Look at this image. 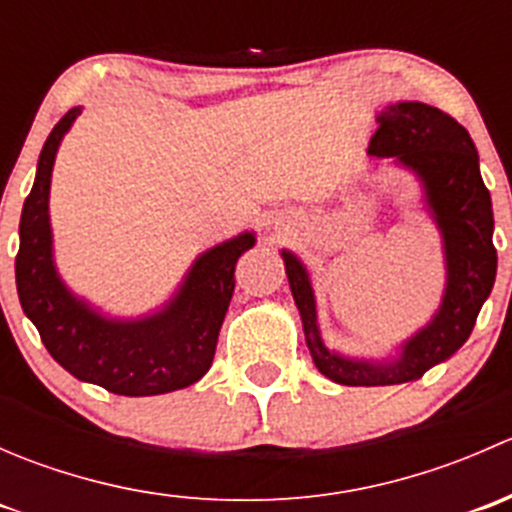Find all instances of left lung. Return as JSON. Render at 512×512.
<instances>
[{"label":"left lung","mask_w":512,"mask_h":512,"mask_svg":"<svg viewBox=\"0 0 512 512\" xmlns=\"http://www.w3.org/2000/svg\"><path fill=\"white\" fill-rule=\"evenodd\" d=\"M371 158H391L421 185V203L441 235L446 285L441 304L418 332L386 359H359L329 349L319 332L317 299L307 265L282 250L294 304L314 366L342 386H391L416 381L453 356L471 337L498 270L493 247V205L480 178L471 136L448 113L421 101L389 103L376 116Z\"/></svg>","instance_id":"left-lung-1"}]
</instances>
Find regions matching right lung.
Returning <instances> with one entry per match:
<instances>
[{
	"instance_id": "1",
	"label": "right lung",
	"mask_w": 512,
	"mask_h": 512,
	"mask_svg": "<svg viewBox=\"0 0 512 512\" xmlns=\"http://www.w3.org/2000/svg\"><path fill=\"white\" fill-rule=\"evenodd\" d=\"M81 106L71 108L46 138L32 193L19 220L14 265L24 314L39 329L49 354L86 384L118 396H158L185 389L208 374L232 292L235 265L257 242L245 230L200 252L168 302L141 317H111L71 292L54 262L49 218L51 170L61 141Z\"/></svg>"
}]
</instances>
